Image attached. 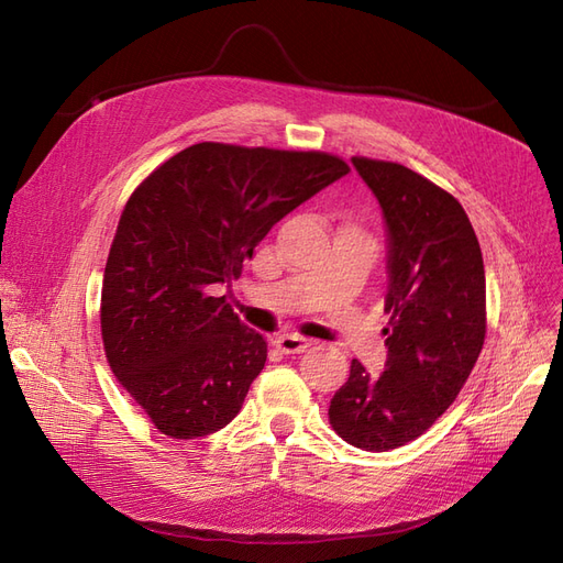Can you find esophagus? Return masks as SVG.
Listing matches in <instances>:
<instances>
[{
  "label": "esophagus",
  "instance_id": "obj_1",
  "mask_svg": "<svg viewBox=\"0 0 563 563\" xmlns=\"http://www.w3.org/2000/svg\"><path fill=\"white\" fill-rule=\"evenodd\" d=\"M275 345L284 354H298V352L308 350L312 345V340L310 338H302V335H294V333H284V335L275 338Z\"/></svg>",
  "mask_w": 563,
  "mask_h": 563
}]
</instances>
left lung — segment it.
Returning <instances> with one entry per match:
<instances>
[{
  "instance_id": "8db88e82",
  "label": "left lung",
  "mask_w": 563,
  "mask_h": 563,
  "mask_svg": "<svg viewBox=\"0 0 563 563\" xmlns=\"http://www.w3.org/2000/svg\"><path fill=\"white\" fill-rule=\"evenodd\" d=\"M376 195L387 234L380 376L352 362L329 406L333 430L364 451L399 449L430 430L455 401L486 335L479 242L460 201L395 162L352 157Z\"/></svg>"
}]
</instances>
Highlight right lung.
<instances>
[{"label":"right lung","instance_id":"right-lung-1","mask_svg":"<svg viewBox=\"0 0 563 563\" xmlns=\"http://www.w3.org/2000/svg\"><path fill=\"white\" fill-rule=\"evenodd\" d=\"M345 174L323 152L197 143L135 187L108 255L100 329L117 380L159 432L207 437L240 413L267 343L211 288Z\"/></svg>","mask_w":563,"mask_h":563}]
</instances>
